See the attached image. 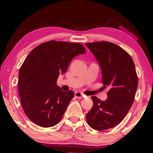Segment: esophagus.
I'll use <instances>...</instances> for the list:
<instances>
[{"label": "esophagus", "instance_id": "obj_1", "mask_svg": "<svg viewBox=\"0 0 153 153\" xmlns=\"http://www.w3.org/2000/svg\"><path fill=\"white\" fill-rule=\"evenodd\" d=\"M75 97L77 98H79V99H81V98H82V94L81 92H75Z\"/></svg>", "mask_w": 153, "mask_h": 153}]
</instances>
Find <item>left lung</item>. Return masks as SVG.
<instances>
[{"mask_svg":"<svg viewBox=\"0 0 153 153\" xmlns=\"http://www.w3.org/2000/svg\"><path fill=\"white\" fill-rule=\"evenodd\" d=\"M102 70L103 88H108L106 100L92 97L93 106L86 115L88 124L98 131L113 128L121 122L132 105L138 84L131 56L110 42L86 43Z\"/></svg>","mask_w":153,"mask_h":153,"instance_id":"8db88e82","label":"left lung"}]
</instances>
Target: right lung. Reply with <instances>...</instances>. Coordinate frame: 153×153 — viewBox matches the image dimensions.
I'll list each match as a JSON object with an SVG mask.
<instances>
[{
  "label": "right lung",
  "instance_id": "right-lung-1",
  "mask_svg": "<svg viewBox=\"0 0 153 153\" xmlns=\"http://www.w3.org/2000/svg\"><path fill=\"white\" fill-rule=\"evenodd\" d=\"M84 53L82 44L51 40L27 56L19 71L18 92L24 113L33 123L50 128L61 121L74 92L63 91L56 81L72 59Z\"/></svg>",
  "mask_w": 153,
  "mask_h": 153
}]
</instances>
